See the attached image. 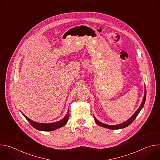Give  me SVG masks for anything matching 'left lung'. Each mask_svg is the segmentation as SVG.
I'll use <instances>...</instances> for the list:
<instances>
[{
  "instance_id": "obj_1",
  "label": "left lung",
  "mask_w": 160,
  "mask_h": 160,
  "mask_svg": "<svg viewBox=\"0 0 160 160\" xmlns=\"http://www.w3.org/2000/svg\"><path fill=\"white\" fill-rule=\"evenodd\" d=\"M145 92H144V98H143V100H142V102L140 106V107L139 108V109L135 111V112L133 114V115L132 116V117L130 118H129L127 121L123 122V123L122 124H120V125H106V124H104V123H102L101 122H100L99 121H98L96 118L95 117H94V120L96 122V123L102 127H104V128H109V129H120V128H125V127H127V126H128L129 125H130L133 121L135 120V118L138 117V115H139V112L141 111V110L142 109V108H143L144 105V103H145V101H146V88L145 87Z\"/></svg>"
}]
</instances>
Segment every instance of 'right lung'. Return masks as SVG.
Wrapping results in <instances>:
<instances>
[{
    "label": "right lung",
    "instance_id": "1",
    "mask_svg": "<svg viewBox=\"0 0 160 160\" xmlns=\"http://www.w3.org/2000/svg\"><path fill=\"white\" fill-rule=\"evenodd\" d=\"M22 114L25 117V118L30 122V123L32 125V127H33L35 129H37L38 130H41V131H52V130H55L56 129L59 128L64 126L66 124L68 119H69V117H70L69 116V111H68L65 117L62 120H61L59 122L52 123H37V122H35L31 120L27 117H26L23 113H22Z\"/></svg>",
    "mask_w": 160,
    "mask_h": 160
}]
</instances>
